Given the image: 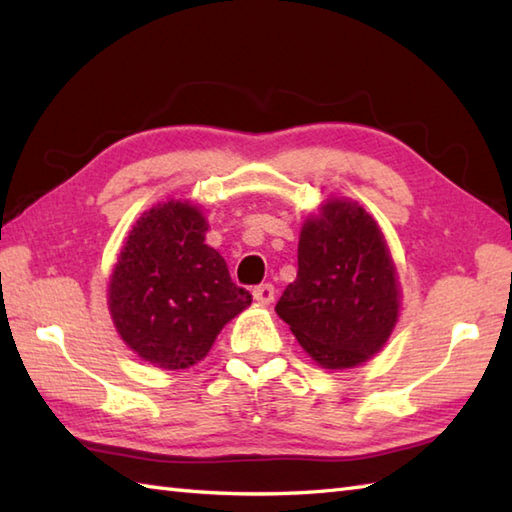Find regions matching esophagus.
I'll list each match as a JSON object with an SVG mask.
<instances>
[{
  "instance_id": "esophagus-1",
  "label": "esophagus",
  "mask_w": 512,
  "mask_h": 512,
  "mask_svg": "<svg viewBox=\"0 0 512 512\" xmlns=\"http://www.w3.org/2000/svg\"><path fill=\"white\" fill-rule=\"evenodd\" d=\"M253 299L259 306H270L275 299V286L273 284H259L253 288Z\"/></svg>"
}]
</instances>
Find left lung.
<instances>
[{
	"label": "left lung",
	"instance_id": "8db88e82",
	"mask_svg": "<svg viewBox=\"0 0 512 512\" xmlns=\"http://www.w3.org/2000/svg\"><path fill=\"white\" fill-rule=\"evenodd\" d=\"M297 279L277 301L303 350L325 369L372 358L398 321L394 259L374 217L350 200H328L301 228Z\"/></svg>",
	"mask_w": 512,
	"mask_h": 512
}]
</instances>
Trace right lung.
Listing matches in <instances>:
<instances>
[{
  "label": "right lung",
  "instance_id": "1",
  "mask_svg": "<svg viewBox=\"0 0 512 512\" xmlns=\"http://www.w3.org/2000/svg\"><path fill=\"white\" fill-rule=\"evenodd\" d=\"M198 206L169 200L143 213L114 266L107 303L121 339L160 369L191 367L250 306L224 257L204 244Z\"/></svg>",
  "mask_w": 512,
  "mask_h": 512
}]
</instances>
